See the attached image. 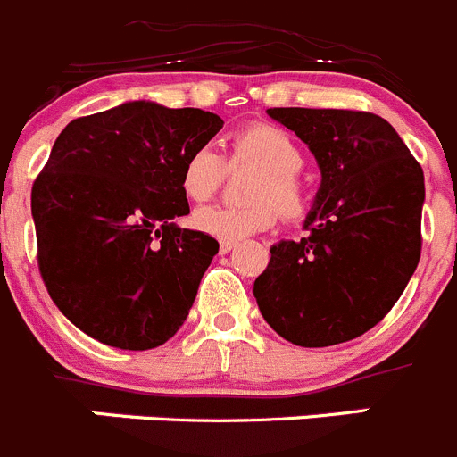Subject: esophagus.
I'll return each instance as SVG.
<instances>
[{
    "label": "esophagus",
    "instance_id": "34e87169",
    "mask_svg": "<svg viewBox=\"0 0 457 457\" xmlns=\"http://www.w3.org/2000/svg\"><path fill=\"white\" fill-rule=\"evenodd\" d=\"M234 245H237V243H232V241H220V243H219V253H220V254L232 253Z\"/></svg>",
    "mask_w": 457,
    "mask_h": 457
}]
</instances>
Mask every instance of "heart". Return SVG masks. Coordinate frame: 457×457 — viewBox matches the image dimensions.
I'll return each instance as SVG.
<instances>
[{
  "instance_id": "b5f03b06",
  "label": "heart",
  "mask_w": 457,
  "mask_h": 457,
  "mask_svg": "<svg viewBox=\"0 0 457 457\" xmlns=\"http://www.w3.org/2000/svg\"><path fill=\"white\" fill-rule=\"evenodd\" d=\"M254 164L262 169L250 189V207L209 204L195 209L191 223L198 232L220 241H243L272 228L277 212L284 219H300L306 209V191L297 180L304 155L295 139L270 123H253L229 139V164ZM228 173L223 155L214 146H200L187 155L180 170V189L194 203H204L220 189Z\"/></svg>"
}]
</instances>
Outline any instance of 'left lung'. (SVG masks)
Returning a JSON list of instances; mask_svg holds the SVG:
<instances>
[{"mask_svg": "<svg viewBox=\"0 0 457 457\" xmlns=\"http://www.w3.org/2000/svg\"><path fill=\"white\" fill-rule=\"evenodd\" d=\"M320 166L300 241H279L254 279L268 325L300 347L363 336L402 297L421 253L424 170L386 119L353 110L270 108Z\"/></svg>", "mask_w": 457, "mask_h": 457, "instance_id": "8db88e82", "label": "left lung"}]
</instances>
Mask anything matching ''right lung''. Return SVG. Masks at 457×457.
<instances>
[{"label": "right lung", "mask_w": 457, "mask_h": 457, "mask_svg": "<svg viewBox=\"0 0 457 457\" xmlns=\"http://www.w3.org/2000/svg\"><path fill=\"white\" fill-rule=\"evenodd\" d=\"M223 119L128 101L67 123L31 191L37 266L51 300L87 336L144 352L182 327L219 241L189 214L187 155Z\"/></svg>", "instance_id": "1"}]
</instances>
